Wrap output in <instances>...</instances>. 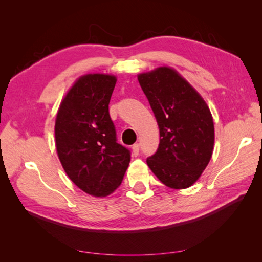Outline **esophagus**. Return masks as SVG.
Wrapping results in <instances>:
<instances>
[{"label": "esophagus", "instance_id": "obj_1", "mask_svg": "<svg viewBox=\"0 0 262 262\" xmlns=\"http://www.w3.org/2000/svg\"><path fill=\"white\" fill-rule=\"evenodd\" d=\"M140 148H141V145L138 143H136V144H134V145H133V147H132V149H133V154L135 155H138L140 154Z\"/></svg>", "mask_w": 262, "mask_h": 262}]
</instances>
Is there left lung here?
<instances>
[{
  "mask_svg": "<svg viewBox=\"0 0 262 262\" xmlns=\"http://www.w3.org/2000/svg\"><path fill=\"white\" fill-rule=\"evenodd\" d=\"M160 130L159 147L146 163L165 186L185 189L198 180L214 148L213 117L204 99L174 70L138 75Z\"/></svg>",
  "mask_w": 262,
  "mask_h": 262,
  "instance_id": "left-lung-1",
  "label": "left lung"
}]
</instances>
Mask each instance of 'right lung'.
I'll list each match as a JSON object with an SVG mask.
<instances>
[{
	"mask_svg": "<svg viewBox=\"0 0 262 262\" xmlns=\"http://www.w3.org/2000/svg\"><path fill=\"white\" fill-rule=\"evenodd\" d=\"M116 77H80L60 103L55 140L60 163L83 191L104 197L118 187L130 162V151L117 143L109 102Z\"/></svg>",
	"mask_w": 262,
	"mask_h": 262,
	"instance_id": "obj_1",
	"label": "right lung"
}]
</instances>
